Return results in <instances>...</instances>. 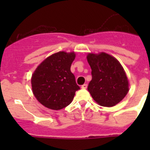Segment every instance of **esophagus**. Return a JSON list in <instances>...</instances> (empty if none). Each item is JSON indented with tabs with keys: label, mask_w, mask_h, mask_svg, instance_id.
I'll use <instances>...</instances> for the list:
<instances>
[{
	"label": "esophagus",
	"mask_w": 150,
	"mask_h": 150,
	"mask_svg": "<svg viewBox=\"0 0 150 150\" xmlns=\"http://www.w3.org/2000/svg\"><path fill=\"white\" fill-rule=\"evenodd\" d=\"M87 87H88V85L86 84V83L81 86V88H83V89H86V88H87Z\"/></svg>",
	"instance_id": "1"
}]
</instances>
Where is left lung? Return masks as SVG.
Listing matches in <instances>:
<instances>
[{"label": "left lung", "mask_w": 150, "mask_h": 150, "mask_svg": "<svg viewBox=\"0 0 150 150\" xmlns=\"http://www.w3.org/2000/svg\"><path fill=\"white\" fill-rule=\"evenodd\" d=\"M86 58L92 75L88 90L93 100L107 107L121 102L129 91V83L120 62L105 52L88 53Z\"/></svg>", "instance_id": "left-lung-1"}]
</instances>
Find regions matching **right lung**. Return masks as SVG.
Masks as SVG:
<instances>
[{
	"label": "right lung",
	"mask_w": 150,
	"mask_h": 150,
	"mask_svg": "<svg viewBox=\"0 0 150 150\" xmlns=\"http://www.w3.org/2000/svg\"><path fill=\"white\" fill-rule=\"evenodd\" d=\"M75 53L59 51L45 59L33 72L32 91L40 104L59 110L69 105L80 87L75 82L70 67Z\"/></svg>",
	"instance_id": "add662e5"
}]
</instances>
